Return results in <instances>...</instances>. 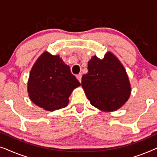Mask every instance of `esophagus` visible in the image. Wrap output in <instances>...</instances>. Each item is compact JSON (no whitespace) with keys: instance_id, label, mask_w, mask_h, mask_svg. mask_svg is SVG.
I'll return each mask as SVG.
<instances>
[{"instance_id":"esophagus-1","label":"esophagus","mask_w":157,"mask_h":157,"mask_svg":"<svg viewBox=\"0 0 157 157\" xmlns=\"http://www.w3.org/2000/svg\"><path fill=\"white\" fill-rule=\"evenodd\" d=\"M81 77H82V76H81V74H78V75H77L76 76V78H77V79H78V80L79 81V82H81Z\"/></svg>"}]
</instances>
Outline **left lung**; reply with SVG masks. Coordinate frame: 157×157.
Listing matches in <instances>:
<instances>
[{
    "instance_id": "left-lung-1",
    "label": "left lung",
    "mask_w": 157,
    "mask_h": 157,
    "mask_svg": "<svg viewBox=\"0 0 157 157\" xmlns=\"http://www.w3.org/2000/svg\"><path fill=\"white\" fill-rule=\"evenodd\" d=\"M92 106L104 111L121 107L129 98L131 85L126 71L119 60L111 52L104 59L94 56L88 62V73L81 81Z\"/></svg>"
}]
</instances>
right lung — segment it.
Here are the masks:
<instances>
[{"label":"right lung","mask_w":157,"mask_h":157,"mask_svg":"<svg viewBox=\"0 0 157 157\" xmlns=\"http://www.w3.org/2000/svg\"><path fill=\"white\" fill-rule=\"evenodd\" d=\"M80 85L59 55L45 51L32 67L28 92L34 104L51 111L67 106L73 90Z\"/></svg>","instance_id":"add662e5"}]
</instances>
